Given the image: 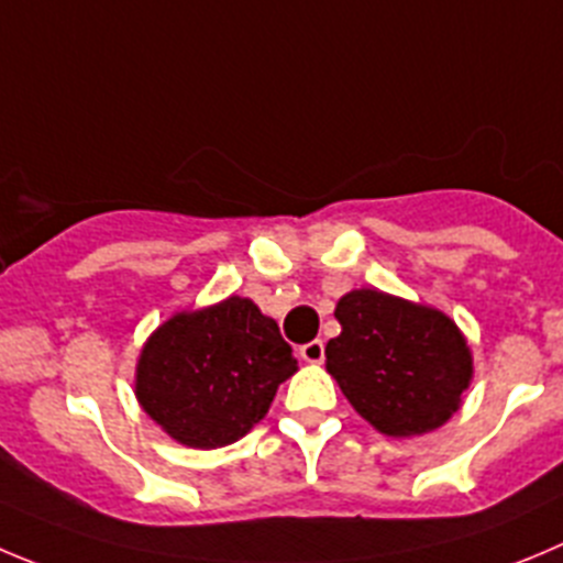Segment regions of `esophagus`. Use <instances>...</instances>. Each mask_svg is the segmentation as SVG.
I'll return each instance as SVG.
<instances>
[{"label": "esophagus", "mask_w": 563, "mask_h": 563, "mask_svg": "<svg viewBox=\"0 0 563 563\" xmlns=\"http://www.w3.org/2000/svg\"><path fill=\"white\" fill-rule=\"evenodd\" d=\"M299 358L306 361V364H322L324 358V344L319 339L308 341V344L299 346Z\"/></svg>", "instance_id": "obj_1"}]
</instances>
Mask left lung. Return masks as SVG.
Wrapping results in <instances>:
<instances>
[{"mask_svg":"<svg viewBox=\"0 0 563 563\" xmlns=\"http://www.w3.org/2000/svg\"><path fill=\"white\" fill-rule=\"evenodd\" d=\"M341 333L324 358L350 406L380 433L406 439L441 428L461 408L472 353L448 313L355 288L335 306Z\"/></svg>","mask_w":563,"mask_h":563,"instance_id":"8db88e82","label":"left lung"}]
</instances>
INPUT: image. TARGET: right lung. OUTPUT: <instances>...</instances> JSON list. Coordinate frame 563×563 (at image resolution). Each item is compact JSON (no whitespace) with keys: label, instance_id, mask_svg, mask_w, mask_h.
I'll return each instance as SVG.
<instances>
[{"label":"right lung","instance_id":"add662e5","mask_svg":"<svg viewBox=\"0 0 563 563\" xmlns=\"http://www.w3.org/2000/svg\"><path fill=\"white\" fill-rule=\"evenodd\" d=\"M297 372L275 319L246 297L183 311L146 339L135 366L141 408L186 448L233 444Z\"/></svg>","mask_w":563,"mask_h":563}]
</instances>
